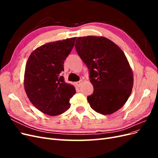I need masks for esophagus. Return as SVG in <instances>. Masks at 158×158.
<instances>
[{
    "mask_svg": "<svg viewBox=\"0 0 158 158\" xmlns=\"http://www.w3.org/2000/svg\"><path fill=\"white\" fill-rule=\"evenodd\" d=\"M83 82H84V80H80V81H78V82H76V85H77V86L80 87V86H81V85L83 84Z\"/></svg>",
    "mask_w": 158,
    "mask_h": 158,
    "instance_id": "1",
    "label": "esophagus"
}]
</instances>
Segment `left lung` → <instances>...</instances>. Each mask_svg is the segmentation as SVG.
<instances>
[{
	"label": "left lung",
	"mask_w": 158,
	"mask_h": 158,
	"mask_svg": "<svg viewBox=\"0 0 158 158\" xmlns=\"http://www.w3.org/2000/svg\"><path fill=\"white\" fill-rule=\"evenodd\" d=\"M75 47L89 70L93 94L88 96L90 107L102 114L120 109L130 97L133 72L121 49L102 36L79 37Z\"/></svg>",
	"instance_id": "left-lung-1"
}]
</instances>
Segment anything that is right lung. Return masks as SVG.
<instances>
[{"mask_svg":"<svg viewBox=\"0 0 158 158\" xmlns=\"http://www.w3.org/2000/svg\"><path fill=\"white\" fill-rule=\"evenodd\" d=\"M76 37L47 43L30 54L26 65L23 85L31 103L50 116L59 115L70 107L76 93L73 85L61 75L64 61L73 49Z\"/></svg>","mask_w":158,"mask_h":158,"instance_id":"add662e5","label":"right lung"}]
</instances>
